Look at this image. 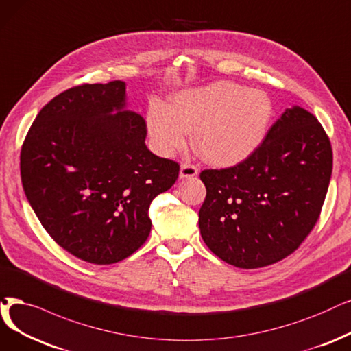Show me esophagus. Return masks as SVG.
Here are the masks:
<instances>
[{"mask_svg":"<svg viewBox=\"0 0 351 351\" xmlns=\"http://www.w3.org/2000/svg\"><path fill=\"white\" fill-rule=\"evenodd\" d=\"M197 176V168H195L193 164H183L180 167V173L178 177L183 180V178H193Z\"/></svg>","mask_w":351,"mask_h":351,"instance_id":"34e87169","label":"esophagus"}]
</instances>
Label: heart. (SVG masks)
Returning <instances> with one entry per match:
<instances>
[{
  "label": "heart",
  "instance_id": "heart-1",
  "mask_svg": "<svg viewBox=\"0 0 351 351\" xmlns=\"http://www.w3.org/2000/svg\"><path fill=\"white\" fill-rule=\"evenodd\" d=\"M274 119V104L261 89L220 80L176 93L170 106L152 102L147 112L151 141L161 156L184 148L189 132L200 156L216 167H233L254 156Z\"/></svg>",
  "mask_w": 351,
  "mask_h": 351
}]
</instances>
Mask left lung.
Returning a JSON list of instances; mask_svg holds the SVG:
<instances>
[{
	"label": "left lung",
	"mask_w": 351,
	"mask_h": 351,
	"mask_svg": "<svg viewBox=\"0 0 351 351\" xmlns=\"http://www.w3.org/2000/svg\"><path fill=\"white\" fill-rule=\"evenodd\" d=\"M331 170V144L318 119L297 105L285 109L254 156L224 170L202 171L204 243L243 269L287 258L317 223Z\"/></svg>",
	"instance_id": "left-lung-1"
}]
</instances>
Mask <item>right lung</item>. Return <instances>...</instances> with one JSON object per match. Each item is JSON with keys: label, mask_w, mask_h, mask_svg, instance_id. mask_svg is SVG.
<instances>
[{"label": "right lung", "mask_w": 351, "mask_h": 351, "mask_svg": "<svg viewBox=\"0 0 351 351\" xmlns=\"http://www.w3.org/2000/svg\"><path fill=\"white\" fill-rule=\"evenodd\" d=\"M145 127L122 80L67 89L38 112L21 148L23 189L69 254L110 265L147 241L149 204L180 167L147 148Z\"/></svg>", "instance_id": "1"}]
</instances>
